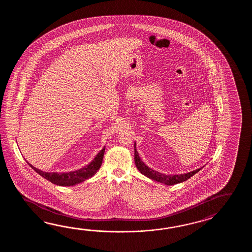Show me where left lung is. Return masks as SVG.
I'll return each instance as SVG.
<instances>
[{
  "mask_svg": "<svg viewBox=\"0 0 252 252\" xmlns=\"http://www.w3.org/2000/svg\"><path fill=\"white\" fill-rule=\"evenodd\" d=\"M135 147V146H134ZM134 159H135V164L137 168L139 169V171L143 174L146 177H149L150 179H153L155 181L158 182L162 183V184H165L167 186H173V185H176L178 183L184 182V181H187L188 178H190L191 177H193L194 174H196L197 172L200 171L202 169L199 168L196 169L194 171L189 172L187 174H183V175H173V176H167V175H163L159 172L155 171L153 169L150 168L149 166H146L143 161H141V159L139 158V153L138 151L135 150V153H134Z\"/></svg>",
  "mask_w": 252,
  "mask_h": 252,
  "instance_id": "obj_1",
  "label": "left lung"
}]
</instances>
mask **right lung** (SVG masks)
<instances>
[{
	"mask_svg": "<svg viewBox=\"0 0 252 252\" xmlns=\"http://www.w3.org/2000/svg\"><path fill=\"white\" fill-rule=\"evenodd\" d=\"M105 148H103L94 158V159L92 161L89 165L81 168L79 170L76 171L69 172V173H48V172H43L39 170L38 168L34 167L32 165L29 164V166L32 167L35 171L40 175L41 177L46 178L49 182L53 183L55 185L58 186H62V187H70V186H75L79 183L84 182L86 179L93 177L100 168L102 165V158L104 154Z\"/></svg>",
	"mask_w": 252,
	"mask_h": 252,
	"instance_id": "obj_1",
	"label": "right lung"
}]
</instances>
